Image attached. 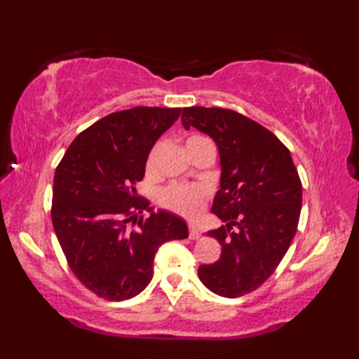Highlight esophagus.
<instances>
[{"instance_id":"obj_1","label":"esophagus","mask_w":359,"mask_h":359,"mask_svg":"<svg viewBox=\"0 0 359 359\" xmlns=\"http://www.w3.org/2000/svg\"><path fill=\"white\" fill-rule=\"evenodd\" d=\"M188 228H189V239H193V241H197L201 238V231L197 230L196 228V225H193V224H189L188 225Z\"/></svg>"}]
</instances>
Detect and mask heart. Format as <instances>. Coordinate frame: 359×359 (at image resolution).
Wrapping results in <instances>:
<instances>
[{"label": "heart", "mask_w": 359, "mask_h": 359, "mask_svg": "<svg viewBox=\"0 0 359 359\" xmlns=\"http://www.w3.org/2000/svg\"><path fill=\"white\" fill-rule=\"evenodd\" d=\"M203 140L207 139L201 135L189 137L187 140V148H191L196 143H201ZM160 149H162V144L160 143H157L156 147L151 149L147 158V172L152 174L156 171ZM205 194H207V191H205V188L201 185L174 184L163 189L162 194H160V203H162L165 208L174 212H179V215L185 217H196L203 207Z\"/></svg>", "instance_id": "1"}]
</instances>
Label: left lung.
Masks as SVG:
<instances>
[{
	"label": "left lung",
	"mask_w": 359,
	"mask_h": 359,
	"mask_svg": "<svg viewBox=\"0 0 359 359\" xmlns=\"http://www.w3.org/2000/svg\"><path fill=\"white\" fill-rule=\"evenodd\" d=\"M182 125L215 140L222 171L211 212L225 225L208 231L222 253L197 274L212 293L243 296L271 276L294 238L301 179L284 143L239 112L191 106L184 108Z\"/></svg>",
	"instance_id": "8db88e82"
}]
</instances>
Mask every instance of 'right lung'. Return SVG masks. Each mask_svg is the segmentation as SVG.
Listing matches in <instances>:
<instances>
[{
	"label": "right lung",
	"mask_w": 359,
	"mask_h": 359,
	"mask_svg": "<svg viewBox=\"0 0 359 359\" xmlns=\"http://www.w3.org/2000/svg\"><path fill=\"white\" fill-rule=\"evenodd\" d=\"M180 108L112 112L80 133L53 177L52 224L72 273L108 301H126L152 279L158 247L188 238L187 222L149 207L135 185L157 139ZM147 209L149 218L141 212Z\"/></svg>",
	"instance_id": "right-lung-1"
}]
</instances>
